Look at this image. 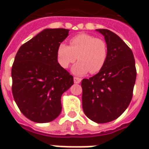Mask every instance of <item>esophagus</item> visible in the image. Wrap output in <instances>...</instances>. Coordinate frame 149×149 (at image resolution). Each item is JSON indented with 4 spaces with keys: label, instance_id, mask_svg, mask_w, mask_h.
Instances as JSON below:
<instances>
[{
    "label": "esophagus",
    "instance_id": "34e87169",
    "mask_svg": "<svg viewBox=\"0 0 149 149\" xmlns=\"http://www.w3.org/2000/svg\"><path fill=\"white\" fill-rule=\"evenodd\" d=\"M81 81V78H77V77H74V82L75 84H79Z\"/></svg>",
    "mask_w": 149,
    "mask_h": 149
}]
</instances>
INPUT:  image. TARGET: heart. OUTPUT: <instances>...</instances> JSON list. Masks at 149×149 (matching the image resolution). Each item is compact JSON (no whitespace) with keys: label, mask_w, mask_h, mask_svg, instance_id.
<instances>
[{"label":"heart","mask_w":149,"mask_h":149,"mask_svg":"<svg viewBox=\"0 0 149 149\" xmlns=\"http://www.w3.org/2000/svg\"><path fill=\"white\" fill-rule=\"evenodd\" d=\"M108 55L106 43L88 34H79L70 40V46L61 43L57 49V58L63 68H68L77 58L79 61L71 71L75 75H84L88 71L96 73L103 68Z\"/></svg>","instance_id":"b5f03b06"}]
</instances>
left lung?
I'll return each mask as SVG.
<instances>
[{
	"label": "left lung",
	"instance_id": "left-lung-1",
	"mask_svg": "<svg viewBox=\"0 0 149 149\" xmlns=\"http://www.w3.org/2000/svg\"><path fill=\"white\" fill-rule=\"evenodd\" d=\"M108 48L99 72L81 81L82 108L89 119L107 123L119 117L129 105L136 79L134 55L122 39L107 29H97Z\"/></svg>",
	"mask_w": 149,
	"mask_h": 149
}]
</instances>
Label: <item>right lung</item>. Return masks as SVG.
Returning a JSON list of instances; mask_svg holds the SVG:
<instances>
[{"instance_id": "right-lung-1", "label": "right lung", "mask_w": 149, "mask_h": 149, "mask_svg": "<svg viewBox=\"0 0 149 149\" xmlns=\"http://www.w3.org/2000/svg\"><path fill=\"white\" fill-rule=\"evenodd\" d=\"M69 30L47 28L21 45L11 69L17 105L32 122L46 123L61 111V98L74 84L73 77L58 61V45Z\"/></svg>"}]
</instances>
